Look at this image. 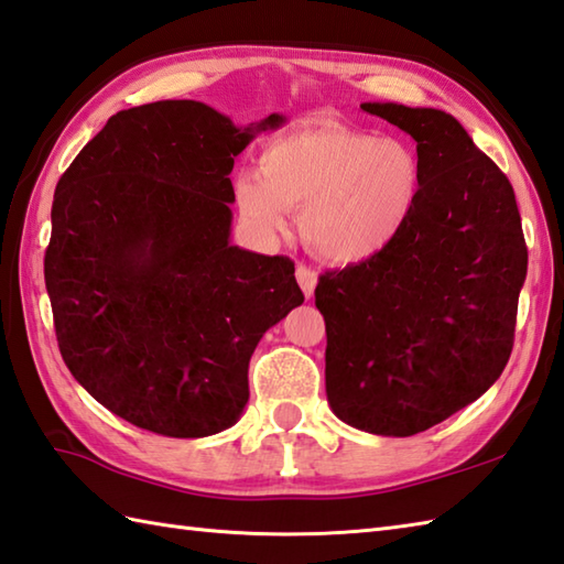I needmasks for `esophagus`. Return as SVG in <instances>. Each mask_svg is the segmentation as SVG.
<instances>
[{"instance_id":"34e87169","label":"esophagus","mask_w":564,"mask_h":564,"mask_svg":"<svg viewBox=\"0 0 564 564\" xmlns=\"http://www.w3.org/2000/svg\"><path fill=\"white\" fill-rule=\"evenodd\" d=\"M296 282H299V286H302L304 296L312 299V296H314V290H316V282H318V274H316L312 268L299 265V268H296Z\"/></svg>"}]
</instances>
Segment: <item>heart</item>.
I'll list each match as a JSON object with an SVG mask.
<instances>
[{"instance_id":"b5f03b06","label":"heart","mask_w":564,"mask_h":564,"mask_svg":"<svg viewBox=\"0 0 564 564\" xmlns=\"http://www.w3.org/2000/svg\"><path fill=\"white\" fill-rule=\"evenodd\" d=\"M421 167L399 138L321 123L274 138L258 170L234 177V199L260 236L280 238L299 209V231L318 258L352 265L377 256L406 226Z\"/></svg>"}]
</instances>
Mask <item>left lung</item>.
<instances>
[{
	"label": "left lung",
	"instance_id": "8db88e82",
	"mask_svg": "<svg viewBox=\"0 0 564 564\" xmlns=\"http://www.w3.org/2000/svg\"><path fill=\"white\" fill-rule=\"evenodd\" d=\"M362 111L416 141L421 192L377 256L326 272V397L348 426L406 438L479 399L509 362L528 250L507 175L451 113Z\"/></svg>",
	"mask_w": 564,
	"mask_h": 564
}]
</instances>
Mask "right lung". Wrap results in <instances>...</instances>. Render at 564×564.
Listing matches in <instances>:
<instances>
[{"instance_id":"obj_1","label":"right lung","mask_w":564,"mask_h":564,"mask_svg":"<svg viewBox=\"0 0 564 564\" xmlns=\"http://www.w3.org/2000/svg\"><path fill=\"white\" fill-rule=\"evenodd\" d=\"M236 126L194 99L123 109L55 187L45 290L67 370L138 429L204 438L248 404V362L304 302L294 262L231 243Z\"/></svg>"}]
</instances>
